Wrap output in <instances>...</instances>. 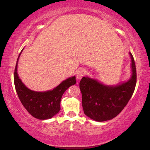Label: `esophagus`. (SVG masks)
<instances>
[{
    "label": "esophagus",
    "instance_id": "obj_1",
    "mask_svg": "<svg viewBox=\"0 0 150 150\" xmlns=\"http://www.w3.org/2000/svg\"><path fill=\"white\" fill-rule=\"evenodd\" d=\"M85 74V70L84 69H81L77 71V79H81L82 78L84 75Z\"/></svg>",
    "mask_w": 150,
    "mask_h": 150
}]
</instances>
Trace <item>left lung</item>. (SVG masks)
I'll list each match as a JSON object with an SVG mask.
<instances>
[{
    "label": "left lung",
    "instance_id": "obj_1",
    "mask_svg": "<svg viewBox=\"0 0 150 150\" xmlns=\"http://www.w3.org/2000/svg\"><path fill=\"white\" fill-rule=\"evenodd\" d=\"M132 75L128 82L117 86H106L95 79L83 77L79 83L82 106L85 115L98 122L116 117L128 104L136 85L137 74L132 54Z\"/></svg>",
    "mask_w": 150,
    "mask_h": 150
}]
</instances>
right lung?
Listing matches in <instances>:
<instances>
[{"instance_id":"right-lung-1","label":"right lung","mask_w":150,"mask_h":150,"mask_svg":"<svg viewBox=\"0 0 150 150\" xmlns=\"http://www.w3.org/2000/svg\"><path fill=\"white\" fill-rule=\"evenodd\" d=\"M22 52L18 57L14 74L15 88L20 102L30 115L35 118L46 120L52 118L60 110V103L63 93L70 86L76 83L75 77L63 81L52 91L35 92L30 90L22 82L17 73L18 61Z\"/></svg>"}]
</instances>
